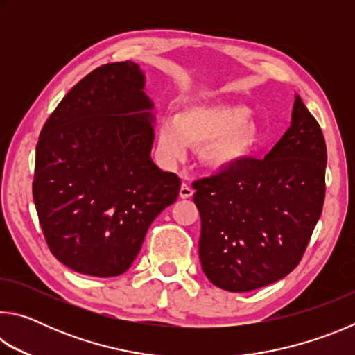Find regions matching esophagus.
<instances>
[{
	"label": "esophagus",
	"mask_w": 355,
	"mask_h": 355,
	"mask_svg": "<svg viewBox=\"0 0 355 355\" xmlns=\"http://www.w3.org/2000/svg\"><path fill=\"white\" fill-rule=\"evenodd\" d=\"M192 194H194V189H192L188 183H183L182 188H180V197H182V199H189Z\"/></svg>",
	"instance_id": "34e87169"
}]
</instances>
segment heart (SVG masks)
I'll use <instances>...</instances> for the list:
<instances>
[{
    "label": "heart",
    "mask_w": 355,
    "mask_h": 355,
    "mask_svg": "<svg viewBox=\"0 0 355 355\" xmlns=\"http://www.w3.org/2000/svg\"><path fill=\"white\" fill-rule=\"evenodd\" d=\"M252 111L238 103H197L183 106L177 117L166 116L158 125V153L166 163L186 158L189 146L200 147L202 163L227 171L254 153L261 131L250 120Z\"/></svg>",
    "instance_id": "b5f03b06"
}]
</instances>
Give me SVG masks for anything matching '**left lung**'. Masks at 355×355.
I'll return each mask as SVG.
<instances>
[{
  "instance_id": "obj_1",
  "label": "left lung",
  "mask_w": 355,
  "mask_h": 355,
  "mask_svg": "<svg viewBox=\"0 0 355 355\" xmlns=\"http://www.w3.org/2000/svg\"><path fill=\"white\" fill-rule=\"evenodd\" d=\"M326 163L322 131L296 95L290 128L264 159L194 182L199 258L213 285L245 293L297 266L322 211Z\"/></svg>"
}]
</instances>
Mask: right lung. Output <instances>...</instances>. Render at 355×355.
<instances>
[{
    "mask_svg": "<svg viewBox=\"0 0 355 355\" xmlns=\"http://www.w3.org/2000/svg\"><path fill=\"white\" fill-rule=\"evenodd\" d=\"M144 86L135 62L101 65L70 89L39 136L33 197L42 232L80 274H123L178 197L180 178L150 158L155 117Z\"/></svg>",
    "mask_w": 355,
    "mask_h": 355,
    "instance_id": "add662e5",
    "label": "right lung"
}]
</instances>
